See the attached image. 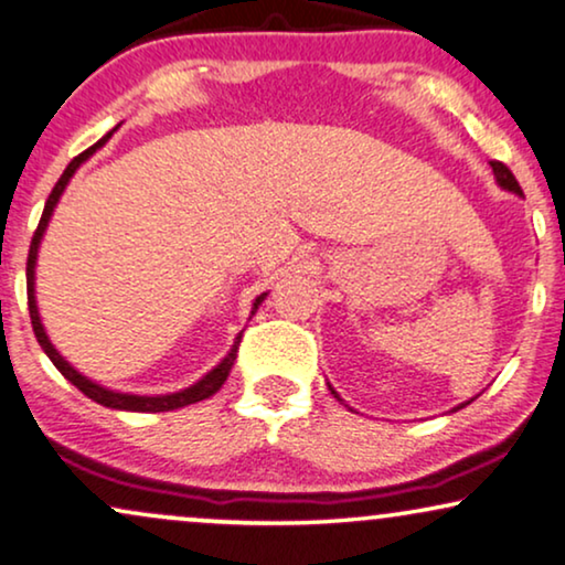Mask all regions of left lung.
<instances>
[{"label": "left lung", "mask_w": 565, "mask_h": 565, "mask_svg": "<svg viewBox=\"0 0 565 565\" xmlns=\"http://www.w3.org/2000/svg\"><path fill=\"white\" fill-rule=\"evenodd\" d=\"M490 167H492V174H495V182L501 184L503 190H509V192H516V195H521V188H519V182H516V177L511 174V169L505 167V163H501V161H490ZM328 388H331V385H328ZM331 394L339 398V394H335V391L331 388ZM341 402V398H339ZM475 402V398H472ZM469 404V402H467ZM467 404H461V406H467ZM461 406H456V409H461Z\"/></svg>", "instance_id": "left-lung-1"}]
</instances>
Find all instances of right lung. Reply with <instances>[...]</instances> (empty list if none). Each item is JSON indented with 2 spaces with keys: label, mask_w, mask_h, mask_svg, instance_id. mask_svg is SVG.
<instances>
[{
  "label": "right lung",
  "mask_w": 565,
  "mask_h": 565,
  "mask_svg": "<svg viewBox=\"0 0 565 565\" xmlns=\"http://www.w3.org/2000/svg\"><path fill=\"white\" fill-rule=\"evenodd\" d=\"M111 132H114V130H111ZM111 132H109V135H104V138L98 140L96 146H90L88 151H83L81 156H75V159L67 163V169L62 171L60 182L54 184L52 195H49V200H46L44 213H41V221H39V230L33 232V239H31V253H28V266H25V281H28V310H31V323H33V333H35V339H39V344H41V349H44V352H46L49 360L54 362V367L60 370V373H62L64 377H67V381L73 383L77 391H83V394L88 396V398H93V402L102 404V406H109V409H125V412H171V409H180V406H188V404L203 402V398H209V396L216 394V391L221 388V385H224V381H226V377H230V373H232L234 360H237V349H239L242 333H237V339H234V344H232V349H230V354H226L224 360H221L218 365L213 367L209 375H203V377H200L198 383H192L190 388H182V391H177V394H163V396L119 394V391L104 388V385L93 383L90 377L81 375L73 365H70L67 360H64V356H62L60 352H56L54 344H52V341H49V335H46V331H44V323H41L39 305H35V260H39V245H41V239H44V232H46V226H49V218H52V213H54V209H56V203H60V198H62L64 188H67V182L73 180L75 171L81 169V163L88 161L90 156L96 153V148H102L104 142L111 138ZM266 297H268V291H266V295H260L258 299H255V302H253V312H249V316H255V310H258V305H260L263 299H266Z\"/></svg>",
  "instance_id": "1"
}]
</instances>
